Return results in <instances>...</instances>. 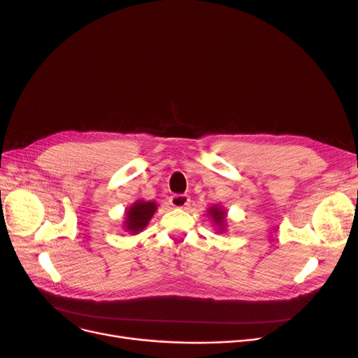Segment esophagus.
Instances as JSON below:
<instances>
[{
  "mask_svg": "<svg viewBox=\"0 0 358 358\" xmlns=\"http://www.w3.org/2000/svg\"><path fill=\"white\" fill-rule=\"evenodd\" d=\"M189 203H190V197L187 194H174L169 197V204L174 206V208H185Z\"/></svg>",
  "mask_w": 358,
  "mask_h": 358,
  "instance_id": "1",
  "label": "esophagus"
}]
</instances>
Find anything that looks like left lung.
<instances>
[{"label": "left lung", "instance_id": "1", "mask_svg": "<svg viewBox=\"0 0 358 358\" xmlns=\"http://www.w3.org/2000/svg\"><path fill=\"white\" fill-rule=\"evenodd\" d=\"M210 215H212L215 223H217V224H222V223H223L224 212H222V210L217 209V208H212V209H210Z\"/></svg>", "mask_w": 358, "mask_h": 358}]
</instances>
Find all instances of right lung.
I'll use <instances>...</instances> for the list:
<instances>
[{"instance_id": "1", "label": "right lung", "mask_w": 358, "mask_h": 358, "mask_svg": "<svg viewBox=\"0 0 358 358\" xmlns=\"http://www.w3.org/2000/svg\"><path fill=\"white\" fill-rule=\"evenodd\" d=\"M155 210L157 204L152 201H136L126 213V229L135 234L139 232L146 227V223L152 217Z\"/></svg>"}]
</instances>
